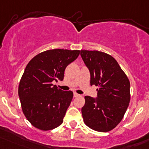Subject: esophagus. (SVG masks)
Returning a JSON list of instances; mask_svg holds the SVG:
<instances>
[{"mask_svg":"<svg viewBox=\"0 0 149 149\" xmlns=\"http://www.w3.org/2000/svg\"><path fill=\"white\" fill-rule=\"evenodd\" d=\"M73 96H74V97H78V96H79V95L76 93H73Z\"/></svg>","mask_w":149,"mask_h":149,"instance_id":"obj_1","label":"esophagus"}]
</instances>
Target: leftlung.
I'll list each match as a JSON object with an SVG mask.
<instances>
[{"label":"left lung","instance_id":"obj_1","mask_svg":"<svg viewBox=\"0 0 149 149\" xmlns=\"http://www.w3.org/2000/svg\"><path fill=\"white\" fill-rule=\"evenodd\" d=\"M91 73V85L98 86L96 98L85 96L83 122L92 130L107 132L122 121L130 101V83L117 61L99 51L81 50Z\"/></svg>","mask_w":149,"mask_h":149}]
</instances>
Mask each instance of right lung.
<instances>
[{"instance_id":"obj_1","label":"right lung","mask_w":149,"mask_h":149,"mask_svg":"<svg viewBox=\"0 0 149 149\" xmlns=\"http://www.w3.org/2000/svg\"><path fill=\"white\" fill-rule=\"evenodd\" d=\"M79 54V50H47L36 55L26 66L18 95L24 116L36 128L52 130L63 122L73 93L58 89L52 82L63 81L66 66Z\"/></svg>"}]
</instances>
